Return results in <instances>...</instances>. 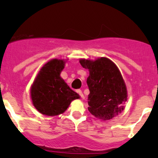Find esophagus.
<instances>
[{"label":"esophagus","mask_w":158,"mask_h":158,"mask_svg":"<svg viewBox=\"0 0 158 158\" xmlns=\"http://www.w3.org/2000/svg\"><path fill=\"white\" fill-rule=\"evenodd\" d=\"M77 93L79 94V96H80L81 98H84V95H83V94H82V92L80 90V89H78V90H77Z\"/></svg>","instance_id":"obj_1"}]
</instances>
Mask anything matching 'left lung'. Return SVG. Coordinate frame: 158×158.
Instances as JSON below:
<instances>
[{
    "instance_id": "8db88e82",
    "label": "left lung",
    "mask_w": 158,
    "mask_h": 158,
    "mask_svg": "<svg viewBox=\"0 0 158 158\" xmlns=\"http://www.w3.org/2000/svg\"><path fill=\"white\" fill-rule=\"evenodd\" d=\"M82 66L89 71L88 109L102 120H109L122 112L127 101V90L122 74L112 61L105 57L95 61L80 60Z\"/></svg>"
}]
</instances>
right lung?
<instances>
[{"instance_id":"add662e5","label":"right lung","mask_w":158,"mask_h":158,"mask_svg":"<svg viewBox=\"0 0 158 158\" xmlns=\"http://www.w3.org/2000/svg\"><path fill=\"white\" fill-rule=\"evenodd\" d=\"M64 65L62 60H50L43 66L32 85L33 104L41 114L48 116L62 114L73 100L79 98L60 77Z\"/></svg>"}]
</instances>
